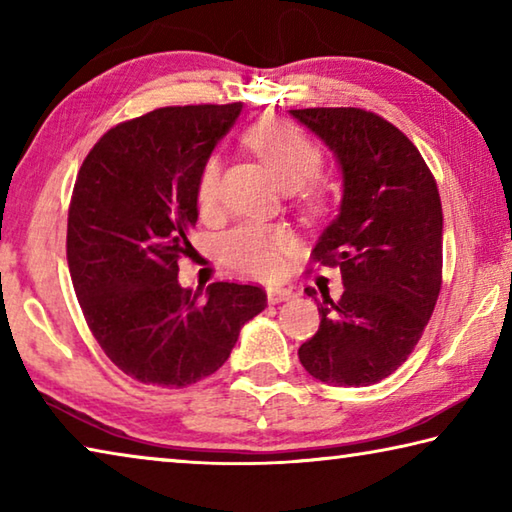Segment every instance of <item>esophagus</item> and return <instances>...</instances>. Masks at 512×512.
<instances>
[{"instance_id": "obj_1", "label": "esophagus", "mask_w": 512, "mask_h": 512, "mask_svg": "<svg viewBox=\"0 0 512 512\" xmlns=\"http://www.w3.org/2000/svg\"><path fill=\"white\" fill-rule=\"evenodd\" d=\"M266 296H268V302H271V305H277V302L291 300L293 296H296V293H293L287 287H268L266 289Z\"/></svg>"}]
</instances>
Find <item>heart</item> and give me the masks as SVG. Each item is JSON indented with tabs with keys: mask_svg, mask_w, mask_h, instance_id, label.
<instances>
[{
	"mask_svg": "<svg viewBox=\"0 0 512 512\" xmlns=\"http://www.w3.org/2000/svg\"><path fill=\"white\" fill-rule=\"evenodd\" d=\"M246 144L253 149L266 169L273 173L277 183L287 189L303 185L307 203L323 205L325 189L320 185L304 183L314 176L320 164V151L298 126L282 119H264L250 126L244 135ZM221 194V158L212 153L203 162L201 176H198L196 201L198 210L210 214L216 210ZM291 246L289 230L277 225L244 223L223 239V255L232 266L253 275H273L280 268L282 250Z\"/></svg>",
	"mask_w": 512,
	"mask_h": 512,
	"instance_id": "heart-1",
	"label": "heart"
}]
</instances>
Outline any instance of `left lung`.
<instances>
[{
	"instance_id": "8db88e82",
	"label": "left lung",
	"mask_w": 512,
	"mask_h": 512,
	"mask_svg": "<svg viewBox=\"0 0 512 512\" xmlns=\"http://www.w3.org/2000/svg\"><path fill=\"white\" fill-rule=\"evenodd\" d=\"M334 153L341 205L311 250L339 266V300H318L320 327L298 357L329 386H370L402 366L443 282V207L427 162L400 128L361 108L289 110ZM307 296L316 298L314 289Z\"/></svg>"
}]
</instances>
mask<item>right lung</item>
Here are the masks:
<instances>
[{
  "label": "right lung",
  "mask_w": 512,
  "mask_h": 512,
  "mask_svg": "<svg viewBox=\"0 0 512 512\" xmlns=\"http://www.w3.org/2000/svg\"><path fill=\"white\" fill-rule=\"evenodd\" d=\"M241 103L158 108L101 137L76 178L67 264L94 339L142 384L187 388L228 361L264 289L212 282L183 289L203 162L235 126Z\"/></svg>",
  "instance_id": "add662e5"
}]
</instances>
